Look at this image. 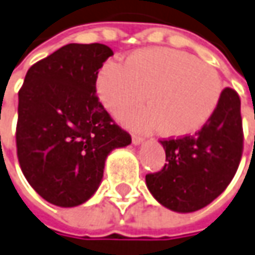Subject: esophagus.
<instances>
[{"mask_svg":"<svg viewBox=\"0 0 255 255\" xmlns=\"http://www.w3.org/2000/svg\"><path fill=\"white\" fill-rule=\"evenodd\" d=\"M143 141H145V138L141 136V135H132V143H134V145H139V143H142Z\"/></svg>","mask_w":255,"mask_h":255,"instance_id":"1","label":"esophagus"}]
</instances>
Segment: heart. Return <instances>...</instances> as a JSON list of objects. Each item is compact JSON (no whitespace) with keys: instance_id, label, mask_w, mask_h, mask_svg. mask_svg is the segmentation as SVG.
<instances>
[{"instance_id":"heart-1","label":"heart","mask_w":255,"mask_h":255,"mask_svg":"<svg viewBox=\"0 0 255 255\" xmlns=\"http://www.w3.org/2000/svg\"><path fill=\"white\" fill-rule=\"evenodd\" d=\"M99 98L121 117L145 100L148 107L127 116L138 129L160 128L166 136H186L204 127L222 98L221 75L207 62L181 50H136L124 64L106 62L98 75Z\"/></svg>"}]
</instances>
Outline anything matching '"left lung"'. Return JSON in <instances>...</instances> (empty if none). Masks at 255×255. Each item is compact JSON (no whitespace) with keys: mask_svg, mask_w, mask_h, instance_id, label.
Wrapping results in <instances>:
<instances>
[{"mask_svg":"<svg viewBox=\"0 0 255 255\" xmlns=\"http://www.w3.org/2000/svg\"><path fill=\"white\" fill-rule=\"evenodd\" d=\"M166 163L146 174V186L163 207L194 212L229 186L243 153L240 98L225 88L212 117L194 135L162 139Z\"/></svg>","mask_w":255,"mask_h":255,"instance_id":"8db88e82","label":"left lung"}]
</instances>
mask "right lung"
Returning <instances> with one entry per match:
<instances>
[{"mask_svg": "<svg viewBox=\"0 0 255 255\" xmlns=\"http://www.w3.org/2000/svg\"><path fill=\"white\" fill-rule=\"evenodd\" d=\"M100 43H71L33 64L19 89L16 153L34 191L57 207L88 201L103 178L107 155L131 143L96 95Z\"/></svg>", "mask_w": 255, "mask_h": 255, "instance_id": "1", "label": "right lung"}]
</instances>
